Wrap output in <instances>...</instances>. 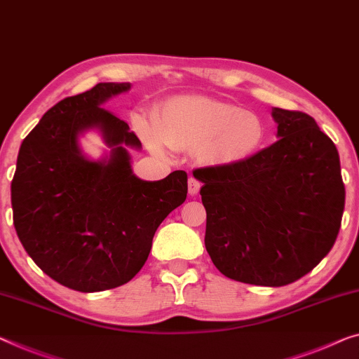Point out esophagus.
I'll list each match as a JSON object with an SVG mask.
<instances>
[{
  "label": "esophagus",
  "mask_w": 359,
  "mask_h": 359,
  "mask_svg": "<svg viewBox=\"0 0 359 359\" xmlns=\"http://www.w3.org/2000/svg\"><path fill=\"white\" fill-rule=\"evenodd\" d=\"M201 189V182L196 180L195 177H190L189 179V194L190 195H196L198 191Z\"/></svg>",
  "instance_id": "esophagus-1"
}]
</instances>
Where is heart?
Returning a JSON list of instances; mask_svg holds the SVG:
<instances>
[{
  "label": "heart",
  "instance_id": "1",
  "mask_svg": "<svg viewBox=\"0 0 359 359\" xmlns=\"http://www.w3.org/2000/svg\"><path fill=\"white\" fill-rule=\"evenodd\" d=\"M153 128L143 135L154 149L198 148L203 163L231 165L243 163L263 148L267 127L263 117L226 101L205 96H177L165 101L153 116Z\"/></svg>",
  "mask_w": 359,
  "mask_h": 359
}]
</instances>
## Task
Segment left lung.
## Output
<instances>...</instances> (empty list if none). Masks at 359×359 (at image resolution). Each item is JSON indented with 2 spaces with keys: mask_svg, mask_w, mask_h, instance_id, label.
<instances>
[{
  "mask_svg": "<svg viewBox=\"0 0 359 359\" xmlns=\"http://www.w3.org/2000/svg\"><path fill=\"white\" fill-rule=\"evenodd\" d=\"M279 140L243 163L194 170L205 245L229 279L282 287L332 250L345 208L334 142L306 112L274 108Z\"/></svg>",
  "mask_w": 359,
  "mask_h": 359,
  "instance_id": "obj_1",
  "label": "left lung"
}]
</instances>
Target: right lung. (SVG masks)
Here are the masks:
<instances>
[{
	"label": "right lung",
	"instance_id": "1",
	"mask_svg": "<svg viewBox=\"0 0 359 359\" xmlns=\"http://www.w3.org/2000/svg\"><path fill=\"white\" fill-rule=\"evenodd\" d=\"M128 83H96L45 112L24 138L11 184L14 227L35 264L61 285L92 293L132 280L148 259L168 214L185 201L187 172L158 182L132 174L124 147L142 143L128 124L100 108ZM100 128L113 147L106 162H90L76 138Z\"/></svg>",
	"mask_w": 359,
	"mask_h": 359
}]
</instances>
